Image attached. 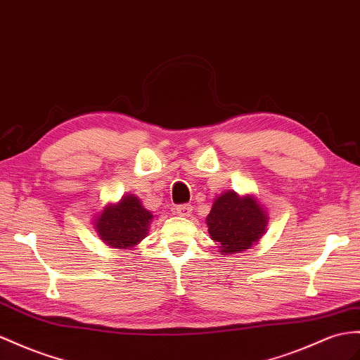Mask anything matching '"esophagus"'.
I'll use <instances>...</instances> for the list:
<instances>
[{
  "label": "esophagus",
  "mask_w": 360,
  "mask_h": 360,
  "mask_svg": "<svg viewBox=\"0 0 360 360\" xmlns=\"http://www.w3.org/2000/svg\"><path fill=\"white\" fill-rule=\"evenodd\" d=\"M191 211H193V207L190 204H181L176 207V213L182 217H188L191 214Z\"/></svg>",
  "instance_id": "1"
}]
</instances>
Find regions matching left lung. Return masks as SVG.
<instances>
[{"mask_svg":"<svg viewBox=\"0 0 360 360\" xmlns=\"http://www.w3.org/2000/svg\"><path fill=\"white\" fill-rule=\"evenodd\" d=\"M268 216L251 196L240 198L234 191L219 196L207 217L208 233L220 245L224 255L250 250L264 233Z\"/></svg>","mask_w":360,"mask_h":360,"instance_id":"1","label":"left lung"}]
</instances>
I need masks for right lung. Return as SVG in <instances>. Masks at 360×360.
<instances>
[{
	"instance_id": "add662e5",
	"label": "right lung",
	"mask_w": 360,
	"mask_h": 360,
	"mask_svg": "<svg viewBox=\"0 0 360 360\" xmlns=\"http://www.w3.org/2000/svg\"><path fill=\"white\" fill-rule=\"evenodd\" d=\"M153 214L134 195L123 196L117 205L106 207L97 217L96 228L101 240L114 248H132L149 231Z\"/></svg>"
}]
</instances>
